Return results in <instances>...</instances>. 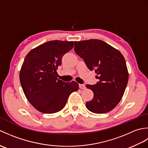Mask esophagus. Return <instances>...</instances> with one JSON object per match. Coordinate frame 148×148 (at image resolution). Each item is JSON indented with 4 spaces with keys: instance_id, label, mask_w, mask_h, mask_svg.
I'll return each instance as SVG.
<instances>
[{
    "instance_id": "esophagus-1",
    "label": "esophagus",
    "mask_w": 148,
    "mask_h": 148,
    "mask_svg": "<svg viewBox=\"0 0 148 148\" xmlns=\"http://www.w3.org/2000/svg\"><path fill=\"white\" fill-rule=\"evenodd\" d=\"M79 88L81 89V90L86 89V86H85V85H84V84H79Z\"/></svg>"
}]
</instances>
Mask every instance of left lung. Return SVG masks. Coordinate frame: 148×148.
<instances>
[{"mask_svg":"<svg viewBox=\"0 0 148 148\" xmlns=\"http://www.w3.org/2000/svg\"><path fill=\"white\" fill-rule=\"evenodd\" d=\"M74 50L90 71L95 70L99 81L87 84L93 98L86 103L91 112L102 114L111 111L120 102L128 81L124 56L118 49L99 39L74 41Z\"/></svg>","mask_w":148,"mask_h":148,"instance_id":"1","label":"left lung"}]
</instances>
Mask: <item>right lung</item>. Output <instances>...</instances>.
I'll use <instances>...</instances> for the list:
<instances>
[{
    "label": "right lung",
    "instance_id": "obj_1",
    "mask_svg": "<svg viewBox=\"0 0 148 148\" xmlns=\"http://www.w3.org/2000/svg\"><path fill=\"white\" fill-rule=\"evenodd\" d=\"M73 47V41L51 40L30 50L25 56L20 81L25 95L37 111L48 114L61 111L69 95L79 89L76 81L58 79L56 72L63 56Z\"/></svg>",
    "mask_w": 148,
    "mask_h": 148
}]
</instances>
